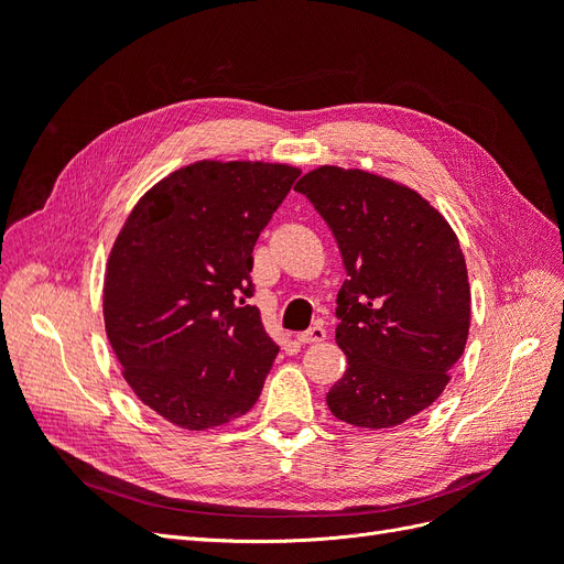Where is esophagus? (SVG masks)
<instances>
[{
	"label": "esophagus",
	"mask_w": 564,
	"mask_h": 564,
	"mask_svg": "<svg viewBox=\"0 0 564 564\" xmlns=\"http://www.w3.org/2000/svg\"><path fill=\"white\" fill-rule=\"evenodd\" d=\"M327 338V329L322 327V324H313L308 332H303L296 336V340L301 346H311V344H322V340Z\"/></svg>",
	"instance_id": "esophagus-1"
}]
</instances>
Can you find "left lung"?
<instances>
[{
	"mask_svg": "<svg viewBox=\"0 0 564 564\" xmlns=\"http://www.w3.org/2000/svg\"><path fill=\"white\" fill-rule=\"evenodd\" d=\"M294 191L336 237L348 280L336 296V344L348 357L327 392L357 429H392L449 383L470 329V284L458 237L433 204L392 178L324 164Z\"/></svg>",
	"mask_w": 564,
	"mask_h": 564,
	"instance_id": "obj_1",
	"label": "left lung"
}]
</instances>
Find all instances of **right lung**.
<instances>
[{"label":"right lung","instance_id":"obj_1","mask_svg":"<svg viewBox=\"0 0 564 564\" xmlns=\"http://www.w3.org/2000/svg\"><path fill=\"white\" fill-rule=\"evenodd\" d=\"M301 169L199 160L135 202L110 249L104 319L122 377L185 431L247 414L280 352L261 322L251 251Z\"/></svg>","mask_w":564,"mask_h":564}]
</instances>
